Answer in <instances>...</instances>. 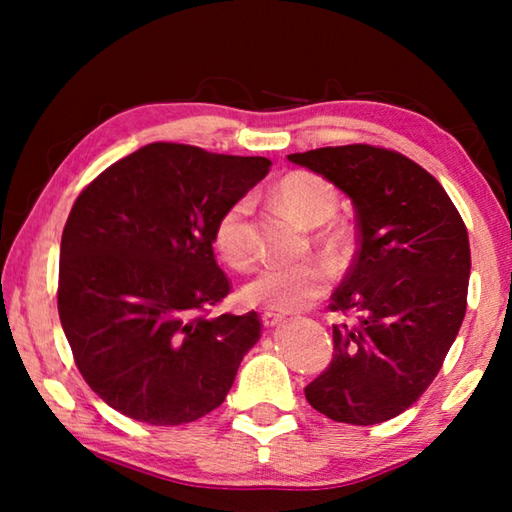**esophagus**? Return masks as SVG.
I'll use <instances>...</instances> for the list:
<instances>
[{
  "label": "esophagus",
  "instance_id": "obj_1",
  "mask_svg": "<svg viewBox=\"0 0 512 512\" xmlns=\"http://www.w3.org/2000/svg\"><path fill=\"white\" fill-rule=\"evenodd\" d=\"M282 320H284V316L282 314H275V311H264V314H262L264 327H275V325H280Z\"/></svg>",
  "mask_w": 512,
  "mask_h": 512
}]
</instances>
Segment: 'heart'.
<instances>
[{
	"label": "heart",
	"mask_w": 512,
	"mask_h": 512,
	"mask_svg": "<svg viewBox=\"0 0 512 512\" xmlns=\"http://www.w3.org/2000/svg\"><path fill=\"white\" fill-rule=\"evenodd\" d=\"M275 201L287 210L293 219L307 228H318L329 221L339 207L334 187L325 178L309 171H293L284 176L273 189ZM248 214L250 201H239L225 207L214 225V244L219 248L225 262L246 268L253 264L255 248L248 235ZM343 230L329 232L325 241L336 246L343 241ZM329 282V271L318 262L302 264H273L259 271L253 280L246 284L244 298L248 305L268 309V311H298L302 307L323 296Z\"/></svg>",
	"instance_id": "obj_1"
}]
</instances>
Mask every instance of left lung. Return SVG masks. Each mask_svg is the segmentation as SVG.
I'll use <instances>...</instances> for the list:
<instances>
[{
    "instance_id": "left-lung-1",
    "label": "left lung",
    "mask_w": 512,
    "mask_h": 512,
    "mask_svg": "<svg viewBox=\"0 0 512 512\" xmlns=\"http://www.w3.org/2000/svg\"><path fill=\"white\" fill-rule=\"evenodd\" d=\"M357 212L359 250L332 293L334 359L305 388L334 422L377 424L418 402L465 318L470 239L443 185L402 153L370 144L291 153Z\"/></svg>"
}]
</instances>
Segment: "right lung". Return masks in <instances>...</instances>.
<instances>
[{"label": "right lung", "instance_id": "right-lung-1", "mask_svg": "<svg viewBox=\"0 0 512 512\" xmlns=\"http://www.w3.org/2000/svg\"><path fill=\"white\" fill-rule=\"evenodd\" d=\"M271 160L153 142L83 189L60 241L58 314L83 379L112 409L173 427L221 406L259 341L257 311H203L230 293L214 225Z\"/></svg>", "mask_w": 512, "mask_h": 512}]
</instances>
